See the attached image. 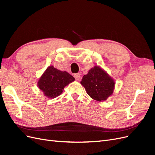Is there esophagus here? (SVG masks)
Here are the masks:
<instances>
[{"label":"esophagus","instance_id":"34e87169","mask_svg":"<svg viewBox=\"0 0 155 155\" xmlns=\"http://www.w3.org/2000/svg\"><path fill=\"white\" fill-rule=\"evenodd\" d=\"M74 78H75V79H76L77 81H78L79 79H80V74H79V73L76 74H74Z\"/></svg>","mask_w":155,"mask_h":155}]
</instances>
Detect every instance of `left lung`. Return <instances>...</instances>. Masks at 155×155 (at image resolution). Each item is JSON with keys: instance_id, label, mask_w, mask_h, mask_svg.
<instances>
[{"instance_id": "left-lung-1", "label": "left lung", "mask_w": 155, "mask_h": 155, "mask_svg": "<svg viewBox=\"0 0 155 155\" xmlns=\"http://www.w3.org/2000/svg\"><path fill=\"white\" fill-rule=\"evenodd\" d=\"M88 95L97 101H104L113 94L115 87L114 79L105 70L96 66L84 75L81 81Z\"/></svg>"}]
</instances>
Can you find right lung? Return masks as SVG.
<instances>
[{"label":"right lung","mask_w":155,"mask_h":155,"mask_svg":"<svg viewBox=\"0 0 155 155\" xmlns=\"http://www.w3.org/2000/svg\"><path fill=\"white\" fill-rule=\"evenodd\" d=\"M74 81L75 78L69 73L50 65L39 78L37 87L45 96L53 99L61 94L64 88Z\"/></svg>","instance_id":"1"}]
</instances>
